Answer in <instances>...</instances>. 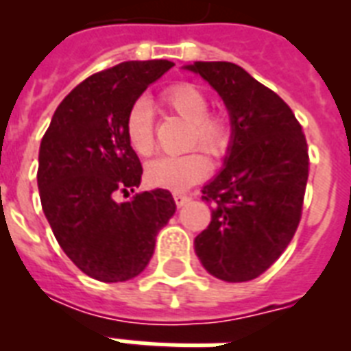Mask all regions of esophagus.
<instances>
[{
    "label": "esophagus",
    "instance_id": "34e87169",
    "mask_svg": "<svg viewBox=\"0 0 351 351\" xmlns=\"http://www.w3.org/2000/svg\"><path fill=\"white\" fill-rule=\"evenodd\" d=\"M173 198H175V204L178 206V208H182L184 204H187L189 200H191V198L187 197V195H182V193H175V195H173Z\"/></svg>",
    "mask_w": 351,
    "mask_h": 351
}]
</instances>
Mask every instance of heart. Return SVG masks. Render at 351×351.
Returning a JSON list of instances; mask_svg holds the SVG:
<instances>
[{
  "mask_svg": "<svg viewBox=\"0 0 351 351\" xmlns=\"http://www.w3.org/2000/svg\"><path fill=\"white\" fill-rule=\"evenodd\" d=\"M160 100L169 111L191 123L189 149H200L211 158H222L231 143V125L228 118L209 111V98L200 87L193 84H175L162 93ZM125 138L129 147L142 158L154 153L153 109L145 100H136L125 117ZM208 160L200 153L184 156H164L151 162L145 178L151 186L184 191L206 178Z\"/></svg>",
  "mask_w": 351,
  "mask_h": 351,
  "instance_id": "b5f03b06",
  "label": "heart"
}]
</instances>
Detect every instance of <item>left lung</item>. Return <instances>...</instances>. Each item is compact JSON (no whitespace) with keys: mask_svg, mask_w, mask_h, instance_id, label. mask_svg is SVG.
Segmentation results:
<instances>
[{"mask_svg":"<svg viewBox=\"0 0 351 351\" xmlns=\"http://www.w3.org/2000/svg\"><path fill=\"white\" fill-rule=\"evenodd\" d=\"M231 117L224 169L204 186L211 222L195 253L213 277L245 282L266 271L299 228L310 171L302 127L286 101L230 62H195Z\"/></svg>","mask_w":351,"mask_h":351,"instance_id":"left-lung-1","label":"left lung"}]
</instances>
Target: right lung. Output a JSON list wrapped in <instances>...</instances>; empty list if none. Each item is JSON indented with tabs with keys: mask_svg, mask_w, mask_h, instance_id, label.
<instances>
[{
	"mask_svg": "<svg viewBox=\"0 0 351 351\" xmlns=\"http://www.w3.org/2000/svg\"><path fill=\"white\" fill-rule=\"evenodd\" d=\"M173 67L167 60L123 62L76 85L43 134L41 208L65 255L89 277L123 282L145 269L156 234L175 215L167 189L136 193L142 164L125 138L129 107Z\"/></svg>",
	"mask_w": 351,
	"mask_h": 351,
	"instance_id": "right-lung-1",
	"label": "right lung"
}]
</instances>
